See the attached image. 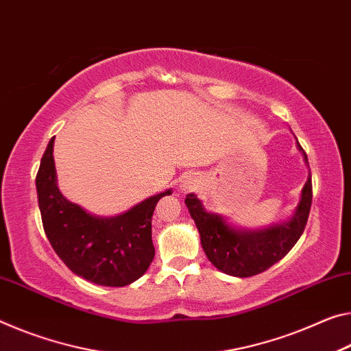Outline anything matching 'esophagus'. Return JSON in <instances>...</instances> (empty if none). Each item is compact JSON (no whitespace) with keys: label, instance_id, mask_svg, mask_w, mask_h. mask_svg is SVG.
Listing matches in <instances>:
<instances>
[{"label":"esophagus","instance_id":"34e87169","mask_svg":"<svg viewBox=\"0 0 351 351\" xmlns=\"http://www.w3.org/2000/svg\"><path fill=\"white\" fill-rule=\"evenodd\" d=\"M197 178L193 176V175H186V176H182L181 178V181H180V184H178V187H180V191L182 192V193H187V192H191V191H193V189L197 187Z\"/></svg>","mask_w":351,"mask_h":351}]
</instances>
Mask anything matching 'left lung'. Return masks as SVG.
<instances>
[{"label":"left lung","mask_w":351,"mask_h":351,"mask_svg":"<svg viewBox=\"0 0 351 351\" xmlns=\"http://www.w3.org/2000/svg\"><path fill=\"white\" fill-rule=\"evenodd\" d=\"M297 147L308 164V156L298 141ZM311 203H313V182L309 175L302 191V199L291 220L265 230L247 231L236 230L228 225L221 215L208 213L193 193H189L186 197V206L198 228L202 247L208 259L220 271L239 278L263 274L291 252L300 236L303 234Z\"/></svg>","instance_id":"left-lung-1"}]
</instances>
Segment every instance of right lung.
I'll return each mask as SVG.
<instances>
[{"mask_svg": "<svg viewBox=\"0 0 351 351\" xmlns=\"http://www.w3.org/2000/svg\"><path fill=\"white\" fill-rule=\"evenodd\" d=\"M54 137L36 176L38 208L49 243L77 276L99 286L121 287L138 280L154 258L152 219L171 191L147 198L117 217H97L66 199L56 180Z\"/></svg>", "mask_w": 351, "mask_h": 351, "instance_id": "right-lung-1", "label": "right lung"}]
</instances>
